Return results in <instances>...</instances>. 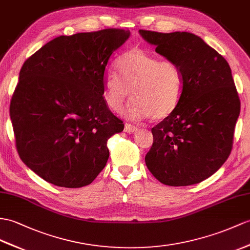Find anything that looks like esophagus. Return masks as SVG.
<instances>
[{
  "instance_id": "1",
  "label": "esophagus",
  "mask_w": 250,
  "mask_h": 250,
  "mask_svg": "<svg viewBox=\"0 0 250 250\" xmlns=\"http://www.w3.org/2000/svg\"><path fill=\"white\" fill-rule=\"evenodd\" d=\"M124 130H125L126 132H129V133L136 132V131L138 130V127L135 126V125H132V124H130V123H125Z\"/></svg>"
}]
</instances>
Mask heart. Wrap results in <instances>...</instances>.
Segmentation results:
<instances>
[{"label":"heart","mask_w":250,"mask_h":250,"mask_svg":"<svg viewBox=\"0 0 250 250\" xmlns=\"http://www.w3.org/2000/svg\"><path fill=\"white\" fill-rule=\"evenodd\" d=\"M118 70L120 76L109 73L104 79V101L110 110L120 112L129 95V114L137 119L161 121L178 108L186 83L173 59L133 48L119 58Z\"/></svg>","instance_id":"1"}]
</instances>
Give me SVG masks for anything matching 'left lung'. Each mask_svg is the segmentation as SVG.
<instances>
[{
    "label": "left lung",
    "mask_w": 250,
    "mask_h": 250,
    "mask_svg": "<svg viewBox=\"0 0 250 250\" xmlns=\"http://www.w3.org/2000/svg\"><path fill=\"white\" fill-rule=\"evenodd\" d=\"M140 34L157 53L179 64L186 83L176 111L151 128L146 167L163 185L198 184L214 174L232 149L241 102L231 69L194 34L145 29Z\"/></svg>",
    "instance_id": "8db88e82"
}]
</instances>
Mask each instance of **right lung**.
I'll return each instance as SVG.
<instances>
[{
    "mask_svg": "<svg viewBox=\"0 0 250 250\" xmlns=\"http://www.w3.org/2000/svg\"><path fill=\"white\" fill-rule=\"evenodd\" d=\"M129 32L59 36L28 57L10 101L21 160L55 186L90 185L105 167L108 139L124 129L104 101L107 64Z\"/></svg>",
    "mask_w": 250,
    "mask_h": 250,
    "instance_id": "right-lung-1",
    "label": "right lung"
}]
</instances>
